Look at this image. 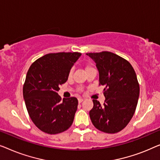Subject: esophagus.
<instances>
[{"instance_id":"1","label":"esophagus","mask_w":160,"mask_h":160,"mask_svg":"<svg viewBox=\"0 0 160 160\" xmlns=\"http://www.w3.org/2000/svg\"><path fill=\"white\" fill-rule=\"evenodd\" d=\"M83 102V98H78V103H80L81 102Z\"/></svg>"}]
</instances>
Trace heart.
<instances>
[{
    "label": "heart",
    "mask_w": 160,
    "mask_h": 160,
    "mask_svg": "<svg viewBox=\"0 0 160 160\" xmlns=\"http://www.w3.org/2000/svg\"><path fill=\"white\" fill-rule=\"evenodd\" d=\"M92 68H93V67H92V66H91V65H87V66L85 67V71L88 70V69H92ZM72 72H73V70H72V69H71V70L69 71V78L72 77Z\"/></svg>",
    "instance_id": "heart-1"
}]
</instances>
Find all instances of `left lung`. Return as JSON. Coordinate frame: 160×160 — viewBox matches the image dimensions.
I'll return each mask as SVG.
<instances>
[{"mask_svg": "<svg viewBox=\"0 0 160 160\" xmlns=\"http://www.w3.org/2000/svg\"><path fill=\"white\" fill-rule=\"evenodd\" d=\"M99 74L98 84L103 85V105L93 99L89 112L95 128L107 133H115L125 128L136 111L140 88L136 74L127 60L109 51L88 53Z\"/></svg>", "mask_w": 160, "mask_h": 160, "instance_id": "1", "label": "left lung"}]
</instances>
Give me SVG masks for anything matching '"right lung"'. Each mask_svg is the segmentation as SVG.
Listing matches in <instances>:
<instances>
[{"label": "right lung", "mask_w": 160, "mask_h": 160, "mask_svg": "<svg viewBox=\"0 0 160 160\" xmlns=\"http://www.w3.org/2000/svg\"><path fill=\"white\" fill-rule=\"evenodd\" d=\"M81 53H48L32 63L27 73L23 97L31 120L42 132L57 134L72 124L78 101L63 98L57 92L68 80L69 71Z\"/></svg>", "instance_id": "1"}]
</instances>
